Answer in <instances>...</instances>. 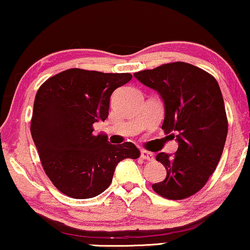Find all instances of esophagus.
I'll return each mask as SVG.
<instances>
[{
  "label": "esophagus",
  "mask_w": 250,
  "mask_h": 250,
  "mask_svg": "<svg viewBox=\"0 0 250 250\" xmlns=\"http://www.w3.org/2000/svg\"><path fill=\"white\" fill-rule=\"evenodd\" d=\"M141 158L145 159V160H149V162H152V160L155 159V156H153L152 152L142 150V151H141Z\"/></svg>",
  "instance_id": "1"
}]
</instances>
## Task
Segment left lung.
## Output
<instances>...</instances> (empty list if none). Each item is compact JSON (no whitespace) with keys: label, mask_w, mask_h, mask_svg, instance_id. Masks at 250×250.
I'll return each mask as SVG.
<instances>
[{"label":"left lung","mask_w":250,"mask_h":250,"mask_svg":"<svg viewBox=\"0 0 250 250\" xmlns=\"http://www.w3.org/2000/svg\"><path fill=\"white\" fill-rule=\"evenodd\" d=\"M134 77L158 92L164 104L162 128L179 145L174 156L157 155L166 177L152 189L172 200L192 196L216 169L227 140L228 119L218 83L187 62L166 63Z\"/></svg>","instance_id":"left-lung-1"}]
</instances>
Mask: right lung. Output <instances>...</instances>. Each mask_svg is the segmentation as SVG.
Returning <instances> with one entry per match:
<instances>
[{
  "label": "right lung",
  "instance_id": "obj_1",
  "mask_svg": "<svg viewBox=\"0 0 250 250\" xmlns=\"http://www.w3.org/2000/svg\"><path fill=\"white\" fill-rule=\"evenodd\" d=\"M131 80L128 73L73 68L49 78L37 91L30 133L46 175L66 196H98L110 186L119 162L140 157L131 142L115 146L105 134H93L94 123L108 117L112 92Z\"/></svg>",
  "mask_w": 250,
  "mask_h": 250
}]
</instances>
